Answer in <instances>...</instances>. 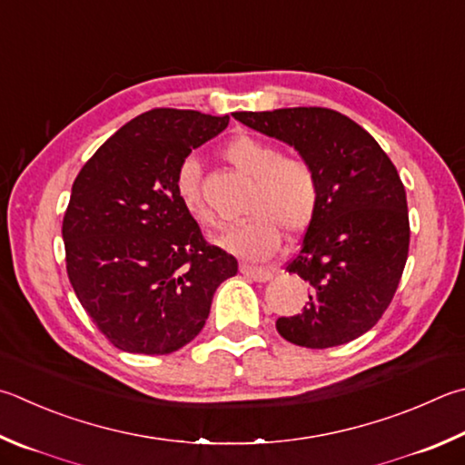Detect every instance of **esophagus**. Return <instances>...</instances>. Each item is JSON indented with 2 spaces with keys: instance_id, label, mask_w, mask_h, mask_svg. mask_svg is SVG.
Instances as JSON below:
<instances>
[{
  "instance_id": "esophagus-1",
  "label": "esophagus",
  "mask_w": 465,
  "mask_h": 465,
  "mask_svg": "<svg viewBox=\"0 0 465 465\" xmlns=\"http://www.w3.org/2000/svg\"><path fill=\"white\" fill-rule=\"evenodd\" d=\"M240 272L246 278H250V281H256V282H266L274 276V270L258 268V266H250V264H242Z\"/></svg>"
}]
</instances>
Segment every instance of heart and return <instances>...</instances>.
Listing matches in <instances>:
<instances>
[{
    "label": "heart",
    "mask_w": 465,
    "mask_h": 465,
    "mask_svg": "<svg viewBox=\"0 0 465 465\" xmlns=\"http://www.w3.org/2000/svg\"><path fill=\"white\" fill-rule=\"evenodd\" d=\"M223 156L252 179L248 219L217 238L219 246L248 260H266L276 252L281 232L294 238L313 223L321 203V179L313 163L286 156L264 138L238 134L223 146ZM174 191L184 211L201 225L213 223V213L201 193V166L184 158L176 168Z\"/></svg>",
    "instance_id": "obj_1"
}]
</instances>
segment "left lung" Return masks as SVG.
Listing matches in <instances>:
<instances>
[{"mask_svg": "<svg viewBox=\"0 0 465 465\" xmlns=\"http://www.w3.org/2000/svg\"><path fill=\"white\" fill-rule=\"evenodd\" d=\"M233 117L297 148L321 179L319 211L286 266L311 294L299 315L278 317V333L311 350L364 335L391 305L409 256L407 193L392 160L335 109L286 107Z\"/></svg>", "mask_w": 465, "mask_h": 465, "instance_id": "1", "label": "left lung"}]
</instances>
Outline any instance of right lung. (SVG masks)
Returning <instances> with one entry per match:
<instances>
[{
    "label": "right lung",
    "instance_id": "add662e5",
    "mask_svg": "<svg viewBox=\"0 0 465 465\" xmlns=\"http://www.w3.org/2000/svg\"><path fill=\"white\" fill-rule=\"evenodd\" d=\"M230 115L156 107L105 140L73 183L63 219L66 274L117 350L164 356L195 340L238 260L211 246L174 191L193 148Z\"/></svg>",
    "mask_w": 465,
    "mask_h": 465
}]
</instances>
